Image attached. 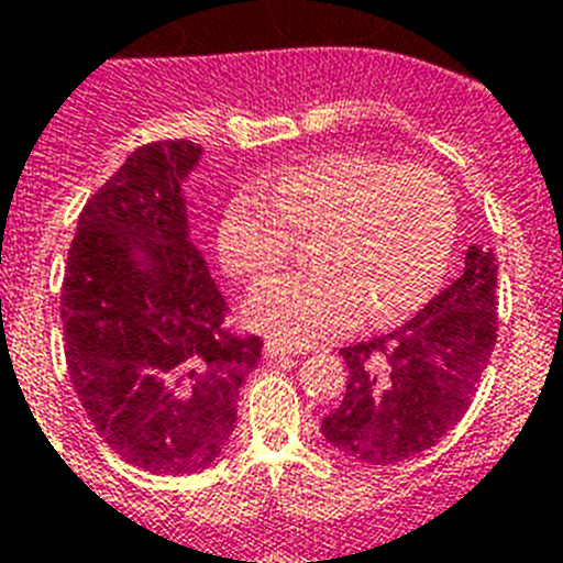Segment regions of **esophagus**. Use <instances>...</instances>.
I'll list each match as a JSON object with an SVG mask.
<instances>
[{"label":"esophagus","instance_id":"1","mask_svg":"<svg viewBox=\"0 0 563 563\" xmlns=\"http://www.w3.org/2000/svg\"><path fill=\"white\" fill-rule=\"evenodd\" d=\"M285 355H298L296 346H287L282 341H267L265 343V357H285Z\"/></svg>","mask_w":563,"mask_h":563}]
</instances>
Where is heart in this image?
<instances>
[{
    "mask_svg": "<svg viewBox=\"0 0 563 563\" xmlns=\"http://www.w3.org/2000/svg\"><path fill=\"white\" fill-rule=\"evenodd\" d=\"M310 236V267L267 278L247 298L256 330L312 346L355 324H386L442 285L456 236L454 194L440 174L386 157L335 152L239 191L222 211L220 258L258 282Z\"/></svg>",
    "mask_w": 563,
    "mask_h": 563,
    "instance_id": "heart-1",
    "label": "heart"
}]
</instances>
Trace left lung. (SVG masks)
<instances>
[{
  "label": "left lung",
  "mask_w": 563,
  "mask_h": 563,
  "mask_svg": "<svg viewBox=\"0 0 563 563\" xmlns=\"http://www.w3.org/2000/svg\"><path fill=\"white\" fill-rule=\"evenodd\" d=\"M496 256L471 245L465 271L389 335L343 346L350 383L321 422L338 451L395 465L429 451L465 417L499 330Z\"/></svg>",
  "instance_id": "left-lung-1"
}]
</instances>
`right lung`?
Masks as SVG:
<instances>
[{
	"mask_svg": "<svg viewBox=\"0 0 563 563\" xmlns=\"http://www.w3.org/2000/svg\"><path fill=\"white\" fill-rule=\"evenodd\" d=\"M202 148H134L78 217L62 287L64 355L84 411L114 454L163 476L197 474L228 445L262 338L228 305L188 239L183 183Z\"/></svg>",
	"mask_w": 563,
	"mask_h": 563,
	"instance_id": "add662e5",
	"label": "right lung"
}]
</instances>
